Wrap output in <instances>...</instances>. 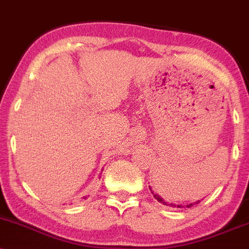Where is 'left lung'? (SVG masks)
Masks as SVG:
<instances>
[{
  "label": "left lung",
  "instance_id": "obj_1",
  "mask_svg": "<svg viewBox=\"0 0 249 249\" xmlns=\"http://www.w3.org/2000/svg\"><path fill=\"white\" fill-rule=\"evenodd\" d=\"M151 191H152V190H151ZM152 194H153V196H154V198H156L157 200H158V201L160 202V204H162V205H166V206H171V207H179V208H180V207H182L181 205H174V204H170V202H166V201H165L164 199L160 198V196H159L158 194H156V193H153V192H152ZM199 202H200V201H196V202H194V204H190V205H187V207H191V206H193V205H196V204H199Z\"/></svg>",
  "mask_w": 249,
  "mask_h": 249
}]
</instances>
